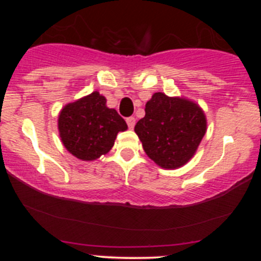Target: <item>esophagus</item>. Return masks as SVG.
<instances>
[{
  "label": "esophagus",
  "instance_id": "obj_1",
  "mask_svg": "<svg viewBox=\"0 0 261 261\" xmlns=\"http://www.w3.org/2000/svg\"><path fill=\"white\" fill-rule=\"evenodd\" d=\"M126 122H127L128 127H130V128H134L135 124H136V119H135L134 116H130V118H127V119H126Z\"/></svg>",
  "mask_w": 261,
  "mask_h": 261
}]
</instances>
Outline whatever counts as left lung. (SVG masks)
<instances>
[{
  "label": "left lung",
  "instance_id": "1",
  "mask_svg": "<svg viewBox=\"0 0 261 261\" xmlns=\"http://www.w3.org/2000/svg\"><path fill=\"white\" fill-rule=\"evenodd\" d=\"M137 134L146 154L163 169H178L194 157L205 136L207 120L201 107L184 97L157 92L146 103Z\"/></svg>",
  "mask_w": 261,
  "mask_h": 261
}]
</instances>
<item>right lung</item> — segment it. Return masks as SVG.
Returning <instances> with one entry per match:
<instances>
[{"label": "right lung", "instance_id": "right-lung-1", "mask_svg": "<svg viewBox=\"0 0 261 261\" xmlns=\"http://www.w3.org/2000/svg\"><path fill=\"white\" fill-rule=\"evenodd\" d=\"M58 128L65 148L79 160L91 162L107 154L127 125L115 109L107 107V98L94 91L62 108Z\"/></svg>", "mask_w": 261, "mask_h": 261}]
</instances>
